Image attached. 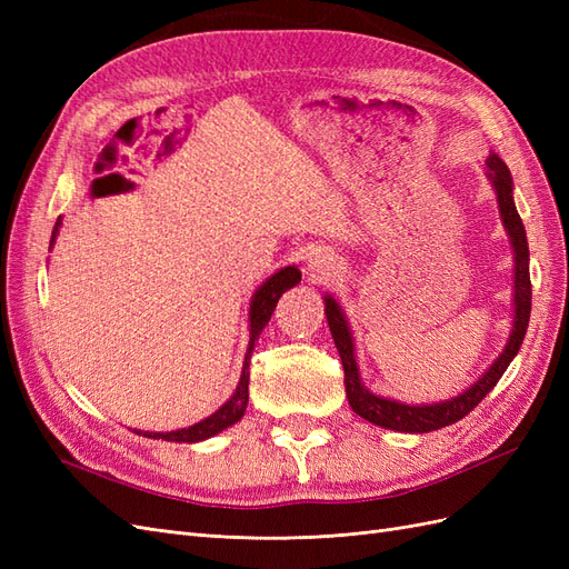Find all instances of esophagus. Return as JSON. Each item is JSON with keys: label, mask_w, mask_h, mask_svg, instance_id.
I'll return each instance as SVG.
<instances>
[{"label": "esophagus", "mask_w": 569, "mask_h": 569, "mask_svg": "<svg viewBox=\"0 0 569 569\" xmlns=\"http://www.w3.org/2000/svg\"><path fill=\"white\" fill-rule=\"evenodd\" d=\"M335 270H337L335 258L327 256V253H316V256L311 258V263H308V274H311L313 282L327 280Z\"/></svg>", "instance_id": "1"}]
</instances>
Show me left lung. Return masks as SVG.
Segmentation results:
<instances>
[{
  "label": "left lung",
  "mask_w": 569,
  "mask_h": 569,
  "mask_svg": "<svg viewBox=\"0 0 569 569\" xmlns=\"http://www.w3.org/2000/svg\"><path fill=\"white\" fill-rule=\"evenodd\" d=\"M487 173L493 182L498 206H501V218L506 222V230L510 234V242L515 249V325H512V335L506 351L498 356L496 363L481 375V380H477L468 391H462L451 401L432 403V406H406V403H396L370 393L363 385H360L356 356H353V341H351L349 325L341 316V308L332 297H325V316L343 366V387H347V399L356 416L366 418L372 425L396 429V432L422 435V432H435V429L462 420L496 387V382L501 380L506 368L510 366V360L518 356L522 347V339L527 335V325H529V313H531L527 234H525L522 218L518 209H515V201H512V178L508 173V166L498 159L496 153H491L487 159Z\"/></svg>",
  "instance_id": "obj_1"
}]
</instances>
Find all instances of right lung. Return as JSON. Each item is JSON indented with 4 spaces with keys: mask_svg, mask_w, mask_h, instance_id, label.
<instances>
[{
    "mask_svg": "<svg viewBox=\"0 0 569 569\" xmlns=\"http://www.w3.org/2000/svg\"><path fill=\"white\" fill-rule=\"evenodd\" d=\"M61 226V220H57L54 232H51V244H54V237L57 230ZM301 280V272L289 266L282 268L280 272H274L270 280H266L261 284V289L256 291V297L251 299V311H249V320H251V341H249V351L244 358V368H242V380H239L237 391L232 393V399L222 406L220 410H216L211 418H206L201 422H197L194 427H187V429H178V432H144V437L149 439H166V441H184V443H192V441H201V439H209L222 429L234 425L237 420H242L247 403H249V360H251V351L256 347V339L261 335L263 327L268 325L274 306H278V299L284 295L289 287H295Z\"/></svg>",
    "mask_w": 569,
    "mask_h": 569,
    "instance_id": "obj_1",
    "label": "right lung"
}]
</instances>
